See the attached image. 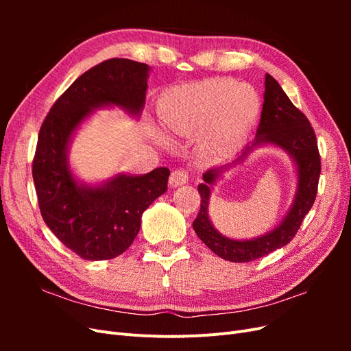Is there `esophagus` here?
<instances>
[{
    "label": "esophagus",
    "mask_w": 351,
    "mask_h": 351,
    "mask_svg": "<svg viewBox=\"0 0 351 351\" xmlns=\"http://www.w3.org/2000/svg\"><path fill=\"white\" fill-rule=\"evenodd\" d=\"M187 180H189V174L184 171V169H176V171H173L171 176H169V186L171 187L183 186L187 183Z\"/></svg>",
    "instance_id": "34e87169"
}]
</instances>
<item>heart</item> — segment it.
<instances>
[{
    "instance_id": "obj_1",
    "label": "heart",
    "mask_w": 351,
    "mask_h": 351,
    "mask_svg": "<svg viewBox=\"0 0 351 351\" xmlns=\"http://www.w3.org/2000/svg\"><path fill=\"white\" fill-rule=\"evenodd\" d=\"M259 110V95L250 84L214 79L169 89L159 101L158 115L171 136L197 133L202 152L227 156L246 142Z\"/></svg>"
}]
</instances>
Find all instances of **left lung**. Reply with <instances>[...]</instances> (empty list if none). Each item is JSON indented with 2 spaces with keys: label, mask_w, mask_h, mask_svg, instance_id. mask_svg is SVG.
Listing matches in <instances>:
<instances>
[{
  "label": "left lung",
  "mask_w": 351,
  "mask_h": 351,
  "mask_svg": "<svg viewBox=\"0 0 351 351\" xmlns=\"http://www.w3.org/2000/svg\"><path fill=\"white\" fill-rule=\"evenodd\" d=\"M272 144L289 154L298 174V187L293 204L280 224L262 237L236 241L230 239L213 227L208 218V199L213 186L226 171L239 163L254 147ZM321 174V156L316 136L306 115L297 110L290 98L271 74L265 76V93L261 123L254 141L231 162L208 169L202 176L204 183L197 186L200 210L193 221L197 237L219 258L230 262H250L267 256L268 253L284 247L295 236L307 212L311 210Z\"/></svg>",
  "instance_id": "8db88e82"
}]
</instances>
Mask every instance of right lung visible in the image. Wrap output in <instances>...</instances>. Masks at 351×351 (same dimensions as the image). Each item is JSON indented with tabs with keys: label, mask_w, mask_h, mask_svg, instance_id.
<instances>
[{
	"label": "right lung",
	"mask_w": 351,
	"mask_h": 351,
	"mask_svg": "<svg viewBox=\"0 0 351 351\" xmlns=\"http://www.w3.org/2000/svg\"><path fill=\"white\" fill-rule=\"evenodd\" d=\"M149 71L147 64L127 58L101 62L61 95L39 130L32 174L42 218L66 247L86 261L114 259L129 249L143 212L167 192L165 167L88 184L69 162L74 133L95 110L119 107L139 119Z\"/></svg>",
	"instance_id": "1"
}]
</instances>
